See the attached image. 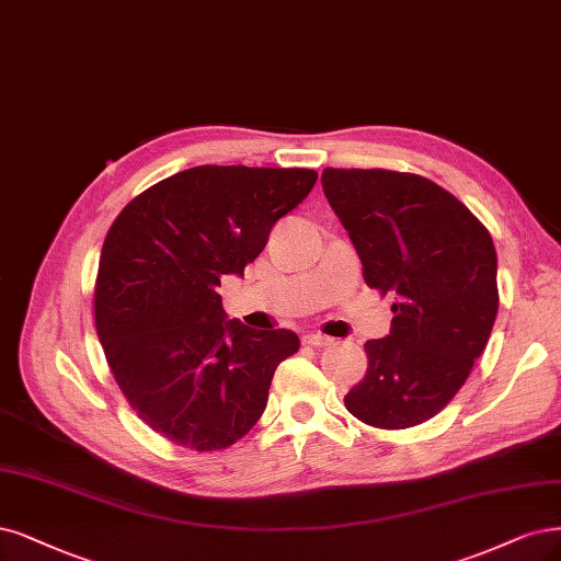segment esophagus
I'll return each mask as SVG.
<instances>
[{
	"label": "esophagus",
	"mask_w": 561,
	"mask_h": 561,
	"mask_svg": "<svg viewBox=\"0 0 561 561\" xmlns=\"http://www.w3.org/2000/svg\"><path fill=\"white\" fill-rule=\"evenodd\" d=\"M301 341H304L306 345H316V347H324V345H332V343H334L332 336H324V334H320V332H308V334L301 336Z\"/></svg>",
	"instance_id": "obj_1"
}]
</instances>
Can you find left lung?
Returning a JSON list of instances; mask_svg holds the SVG:
<instances>
[{
	"mask_svg": "<svg viewBox=\"0 0 561 561\" xmlns=\"http://www.w3.org/2000/svg\"><path fill=\"white\" fill-rule=\"evenodd\" d=\"M322 190L366 285L397 295L390 334L366 341L369 369L345 409L371 427H415L446 409L485 351L499 311L492 237L415 173L324 169Z\"/></svg>",
	"mask_w": 561,
	"mask_h": 561,
	"instance_id": "8db88e82",
	"label": "left lung"
}]
</instances>
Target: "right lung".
I'll return each instance as SVG.
<instances>
[{"mask_svg": "<svg viewBox=\"0 0 561 561\" xmlns=\"http://www.w3.org/2000/svg\"><path fill=\"white\" fill-rule=\"evenodd\" d=\"M316 181L313 169L192 167L141 192L111 225L96 334L129 405L160 436L222 450L264 413L299 336L227 320L218 287L243 276Z\"/></svg>", "mask_w": 561, "mask_h": 561, "instance_id": "add662e5", "label": "right lung"}]
</instances>
